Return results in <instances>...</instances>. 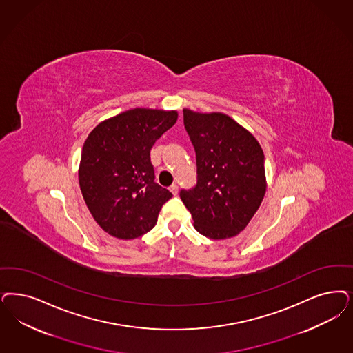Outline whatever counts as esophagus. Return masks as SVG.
<instances>
[{
    "label": "esophagus",
    "instance_id": "34e87169",
    "mask_svg": "<svg viewBox=\"0 0 353 353\" xmlns=\"http://www.w3.org/2000/svg\"><path fill=\"white\" fill-rule=\"evenodd\" d=\"M170 193H172V194L176 195V194H177V193H179V186H177V185H174V183H173V185H170Z\"/></svg>",
    "mask_w": 353,
    "mask_h": 353
}]
</instances>
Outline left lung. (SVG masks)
I'll use <instances>...</instances> for the list:
<instances>
[{
    "label": "left lung",
    "instance_id": "left-lung-1",
    "mask_svg": "<svg viewBox=\"0 0 353 353\" xmlns=\"http://www.w3.org/2000/svg\"><path fill=\"white\" fill-rule=\"evenodd\" d=\"M196 155V185L180 198L194 228L212 240L237 236L266 193L265 155L256 137L230 116L183 108Z\"/></svg>",
    "mask_w": 353,
    "mask_h": 353
}]
</instances>
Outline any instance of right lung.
I'll list each match as a JSON object with an SVG mask.
<instances>
[{"mask_svg":"<svg viewBox=\"0 0 353 353\" xmlns=\"http://www.w3.org/2000/svg\"><path fill=\"white\" fill-rule=\"evenodd\" d=\"M177 110L133 108L97 123L82 148L81 192L100 228L120 240L151 231L172 198L155 183L150 151L177 121Z\"/></svg>","mask_w":353,"mask_h":353,"instance_id":"add662e5","label":"right lung"}]
</instances>
